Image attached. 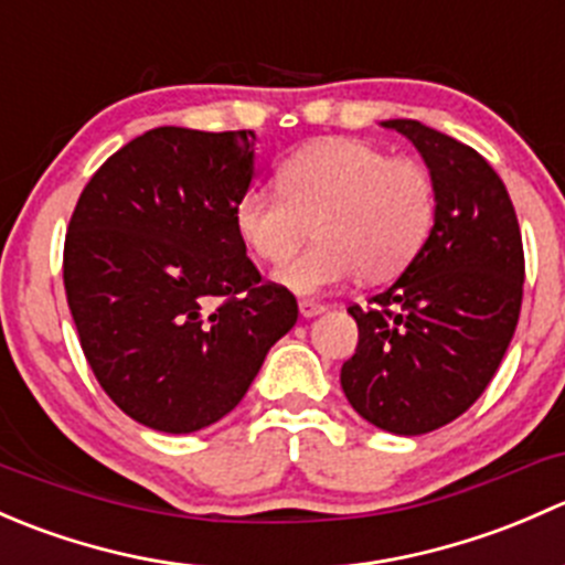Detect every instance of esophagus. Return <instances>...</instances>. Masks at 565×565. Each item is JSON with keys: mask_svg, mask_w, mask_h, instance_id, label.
Segmentation results:
<instances>
[{"mask_svg": "<svg viewBox=\"0 0 565 565\" xmlns=\"http://www.w3.org/2000/svg\"><path fill=\"white\" fill-rule=\"evenodd\" d=\"M298 309H300V317L311 319V317H319V315H322L324 306H322V303H317V300H300Z\"/></svg>", "mask_w": 565, "mask_h": 565, "instance_id": "1", "label": "esophagus"}]
</instances>
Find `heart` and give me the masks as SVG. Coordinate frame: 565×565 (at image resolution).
I'll return each mask as SVG.
<instances>
[{
  "label": "heart",
  "mask_w": 565,
  "mask_h": 565,
  "mask_svg": "<svg viewBox=\"0 0 565 565\" xmlns=\"http://www.w3.org/2000/svg\"><path fill=\"white\" fill-rule=\"evenodd\" d=\"M235 230L256 259L286 262L315 220L320 243L273 273L298 298L402 273L437 224V182L415 158H391L352 136L311 141L278 167V185H250L235 202Z\"/></svg>",
  "instance_id": "obj_1"
}]
</instances>
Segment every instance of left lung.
Returning a JSON list of instances; mask_svg holds the SVG:
<instances>
[{
	"instance_id": "left-lung-1",
	"label": "left lung",
	"mask_w": 565,
	"mask_h": 565,
	"mask_svg": "<svg viewBox=\"0 0 565 565\" xmlns=\"http://www.w3.org/2000/svg\"><path fill=\"white\" fill-rule=\"evenodd\" d=\"M383 125L435 174L437 224L372 309L350 306L358 347L341 388L369 424L415 437L459 418L494 377L520 319L525 254L509 191L472 147L418 119Z\"/></svg>"
}]
</instances>
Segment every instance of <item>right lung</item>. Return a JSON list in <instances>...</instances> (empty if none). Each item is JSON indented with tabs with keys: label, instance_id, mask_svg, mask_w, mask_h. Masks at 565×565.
<instances>
[{
	"label": "right lung",
	"instance_id": "right-lung-1",
	"mask_svg": "<svg viewBox=\"0 0 565 565\" xmlns=\"http://www.w3.org/2000/svg\"><path fill=\"white\" fill-rule=\"evenodd\" d=\"M254 141L152 128L73 210L62 273L78 341L108 398L156 431L191 435L232 413L298 322V300L262 284L232 218Z\"/></svg>",
	"mask_w": 565,
	"mask_h": 565
}]
</instances>
